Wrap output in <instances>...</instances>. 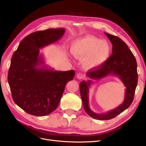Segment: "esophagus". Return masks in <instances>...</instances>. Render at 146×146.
Segmentation results:
<instances>
[{
  "label": "esophagus",
  "mask_w": 146,
  "mask_h": 146,
  "mask_svg": "<svg viewBox=\"0 0 146 146\" xmlns=\"http://www.w3.org/2000/svg\"><path fill=\"white\" fill-rule=\"evenodd\" d=\"M77 78L80 79V80H82V79H83L84 78V76L81 73H78L77 74Z\"/></svg>",
  "instance_id": "34e87169"
}]
</instances>
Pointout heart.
Segmentation results:
<instances>
[{"label": "heart", "instance_id": "1", "mask_svg": "<svg viewBox=\"0 0 146 146\" xmlns=\"http://www.w3.org/2000/svg\"><path fill=\"white\" fill-rule=\"evenodd\" d=\"M73 55L84 60V66L88 69H94L107 61L111 52V47L106 40L87 35L74 41L71 46Z\"/></svg>", "mask_w": 146, "mask_h": 146}]
</instances>
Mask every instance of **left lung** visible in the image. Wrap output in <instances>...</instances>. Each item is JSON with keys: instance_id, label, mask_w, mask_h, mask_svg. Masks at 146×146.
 <instances>
[{"instance_id": "8db88e82", "label": "left lung", "mask_w": 146, "mask_h": 146, "mask_svg": "<svg viewBox=\"0 0 146 146\" xmlns=\"http://www.w3.org/2000/svg\"><path fill=\"white\" fill-rule=\"evenodd\" d=\"M113 44L112 55L104 63L98 68L88 70L86 76L92 80H98L110 75L119 78L125 88V97L122 104L111 111L97 114L89 107V90L92 83L91 80H83L80 84V91L83 108L86 113L98 120H109L129 108L133 100L138 83L137 63L133 53L125 42L114 35L105 33Z\"/></svg>"}]
</instances>
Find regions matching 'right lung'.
Here are the masks:
<instances>
[{"mask_svg": "<svg viewBox=\"0 0 146 146\" xmlns=\"http://www.w3.org/2000/svg\"><path fill=\"white\" fill-rule=\"evenodd\" d=\"M65 29L38 31L25 37L13 54L8 82L15 103L30 114L44 116L56 109L75 71H57L44 64L39 48L58 41Z\"/></svg>", "mask_w": 146, "mask_h": 146, "instance_id": "add662e5", "label": "right lung"}]
</instances>
